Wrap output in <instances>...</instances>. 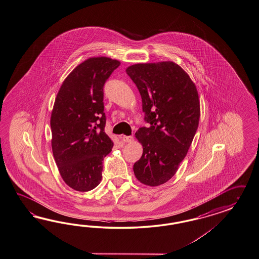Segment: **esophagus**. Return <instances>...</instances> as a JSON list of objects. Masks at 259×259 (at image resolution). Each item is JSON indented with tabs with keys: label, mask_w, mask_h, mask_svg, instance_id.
Listing matches in <instances>:
<instances>
[{
	"label": "esophagus",
	"mask_w": 259,
	"mask_h": 259,
	"mask_svg": "<svg viewBox=\"0 0 259 259\" xmlns=\"http://www.w3.org/2000/svg\"><path fill=\"white\" fill-rule=\"evenodd\" d=\"M121 140L123 141V142H126V143H129V142H132L134 140L133 136H122L121 137Z\"/></svg>",
	"instance_id": "esophagus-1"
}]
</instances>
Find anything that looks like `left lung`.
Listing matches in <instances>:
<instances>
[{"mask_svg": "<svg viewBox=\"0 0 259 259\" xmlns=\"http://www.w3.org/2000/svg\"><path fill=\"white\" fill-rule=\"evenodd\" d=\"M126 73L140 91L149 123L136 133L143 153L134 164V174L141 184L157 187L176 174L188 154L200 119L198 91L172 61L135 64Z\"/></svg>", "mask_w": 259, "mask_h": 259, "instance_id": "left-lung-1", "label": "left lung"}]
</instances>
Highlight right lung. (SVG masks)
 <instances>
[{"label":"right lung","mask_w":259,"mask_h":259,"mask_svg":"<svg viewBox=\"0 0 259 259\" xmlns=\"http://www.w3.org/2000/svg\"><path fill=\"white\" fill-rule=\"evenodd\" d=\"M119 64L105 56L91 57L66 77L56 95L51 115L52 150L64 182L77 191L98 186L103 159L111 152L103 91Z\"/></svg>","instance_id":"1"}]
</instances>
